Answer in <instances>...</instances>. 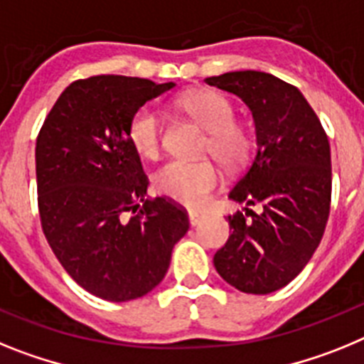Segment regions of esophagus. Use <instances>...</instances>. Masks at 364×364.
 <instances>
[{"label":"esophagus","mask_w":364,"mask_h":364,"mask_svg":"<svg viewBox=\"0 0 364 364\" xmlns=\"http://www.w3.org/2000/svg\"><path fill=\"white\" fill-rule=\"evenodd\" d=\"M201 220H203V214L201 213H196V210H191V213H188V221H191L192 227L198 225Z\"/></svg>","instance_id":"esophagus-1"}]
</instances>
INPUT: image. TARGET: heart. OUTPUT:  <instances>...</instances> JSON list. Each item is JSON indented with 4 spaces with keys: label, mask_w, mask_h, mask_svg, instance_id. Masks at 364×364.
I'll use <instances>...</instances> for the list:
<instances>
[{
    "label": "heart",
    "mask_w": 364,
    "mask_h": 364,
    "mask_svg": "<svg viewBox=\"0 0 364 364\" xmlns=\"http://www.w3.org/2000/svg\"><path fill=\"white\" fill-rule=\"evenodd\" d=\"M181 106L198 124L207 129L203 151L223 164H236L247 156L251 139L247 129L235 121V106L225 95L213 90L194 91L183 97ZM161 117L154 104H144L129 119L128 137L135 150L154 157L161 148ZM156 188L186 207H201L220 183V172L210 161L170 159L156 172Z\"/></svg>",
    "instance_id": "heart-1"
}]
</instances>
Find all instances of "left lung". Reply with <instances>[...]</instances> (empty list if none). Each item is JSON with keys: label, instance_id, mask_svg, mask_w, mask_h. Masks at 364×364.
<instances>
[{"label": "left lung", "instance_id": "1", "mask_svg": "<svg viewBox=\"0 0 364 364\" xmlns=\"http://www.w3.org/2000/svg\"><path fill=\"white\" fill-rule=\"evenodd\" d=\"M208 86L245 102L257 150L229 200L245 203L229 216V240L214 267L232 287L267 295L304 269L326 229L331 200L330 143L315 112L295 86L262 71L205 78ZM262 205V213L248 210Z\"/></svg>", "mask_w": 364, "mask_h": 364}]
</instances>
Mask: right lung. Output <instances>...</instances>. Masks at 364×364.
Listing matches in <instances>:
<instances>
[{
	"label": "right lung",
	"mask_w": 364,
	"mask_h": 364,
	"mask_svg": "<svg viewBox=\"0 0 364 364\" xmlns=\"http://www.w3.org/2000/svg\"><path fill=\"white\" fill-rule=\"evenodd\" d=\"M173 86L121 75L73 82L38 135L43 235L69 277L99 299L150 293L188 230L181 207L146 200L148 179L128 137L135 109Z\"/></svg>",
	"instance_id": "obj_1"
}]
</instances>
